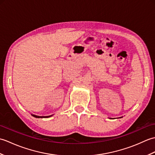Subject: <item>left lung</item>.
I'll use <instances>...</instances> for the list:
<instances>
[{
    "label": "left lung",
    "instance_id": "1",
    "mask_svg": "<svg viewBox=\"0 0 155 155\" xmlns=\"http://www.w3.org/2000/svg\"><path fill=\"white\" fill-rule=\"evenodd\" d=\"M122 117H119V118H122Z\"/></svg>",
    "mask_w": 155,
    "mask_h": 155
}]
</instances>
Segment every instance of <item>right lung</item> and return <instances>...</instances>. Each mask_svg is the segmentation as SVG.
Masks as SVG:
<instances>
[{
  "label": "right lung",
  "instance_id": "1",
  "mask_svg": "<svg viewBox=\"0 0 155 155\" xmlns=\"http://www.w3.org/2000/svg\"><path fill=\"white\" fill-rule=\"evenodd\" d=\"M52 115H53V114L50 115V116H38V115L32 114V117H35V118H49V117H52Z\"/></svg>",
  "mask_w": 155,
  "mask_h": 155
}]
</instances>
